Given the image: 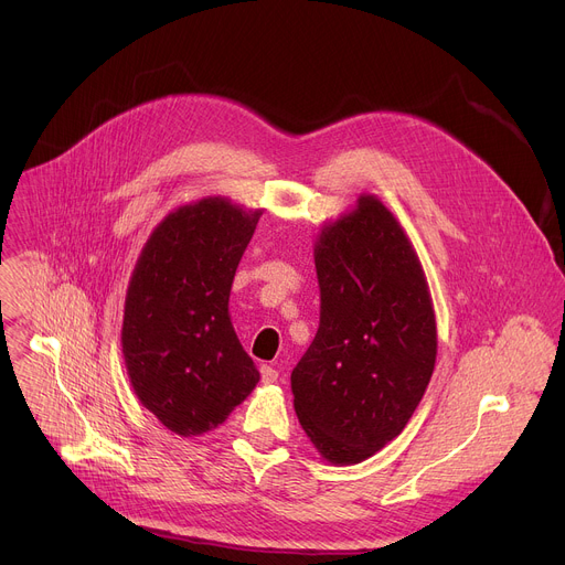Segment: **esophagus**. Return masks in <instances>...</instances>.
<instances>
[{
	"mask_svg": "<svg viewBox=\"0 0 565 565\" xmlns=\"http://www.w3.org/2000/svg\"><path fill=\"white\" fill-rule=\"evenodd\" d=\"M277 377H279V373H277V369H275V366H268V364H264V366H262V380H264L266 384L277 382Z\"/></svg>",
	"mask_w": 565,
	"mask_h": 565,
	"instance_id": "34e87169",
	"label": "esophagus"
}]
</instances>
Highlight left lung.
I'll return each mask as SVG.
<instances>
[{
	"label": "left lung",
	"mask_w": 565,
	"mask_h": 565,
	"mask_svg": "<svg viewBox=\"0 0 565 565\" xmlns=\"http://www.w3.org/2000/svg\"><path fill=\"white\" fill-rule=\"evenodd\" d=\"M319 329L290 375L297 418L329 462L355 465L407 427L436 364V317L409 236L373 194L315 244Z\"/></svg>",
	"instance_id": "obj_1"
}]
</instances>
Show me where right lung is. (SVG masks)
I'll return each mask as SVG.
<instances>
[{"instance_id": "add662e5", "label": "right lung", "mask_w": 565, "mask_h": 565, "mask_svg": "<svg viewBox=\"0 0 565 565\" xmlns=\"http://www.w3.org/2000/svg\"><path fill=\"white\" fill-rule=\"evenodd\" d=\"M262 214L221 196L181 205L156 225L131 273L127 375L142 407L183 438L216 429L259 382L227 301Z\"/></svg>"}]
</instances>
